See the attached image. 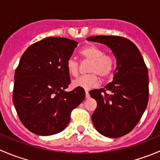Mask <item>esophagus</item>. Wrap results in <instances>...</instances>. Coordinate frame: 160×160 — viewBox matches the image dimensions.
<instances>
[{
	"mask_svg": "<svg viewBox=\"0 0 160 160\" xmlns=\"http://www.w3.org/2000/svg\"><path fill=\"white\" fill-rule=\"evenodd\" d=\"M85 94H86V98H90V94H89V92L88 90L85 91Z\"/></svg>",
	"mask_w": 160,
	"mask_h": 160,
	"instance_id": "esophagus-1",
	"label": "esophagus"
}]
</instances>
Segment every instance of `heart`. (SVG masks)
Returning a JSON list of instances; mask_svg holds the SVG:
<instances>
[{
  "instance_id": "b5f03b06",
  "label": "heart",
  "mask_w": 160,
  "mask_h": 160,
  "mask_svg": "<svg viewBox=\"0 0 160 160\" xmlns=\"http://www.w3.org/2000/svg\"><path fill=\"white\" fill-rule=\"evenodd\" d=\"M82 57L91 61L90 74L83 75L72 80V85L76 88L89 90L96 87L99 83V77L103 79L108 77L115 67V59L113 56L104 55V52L96 46H88L80 51ZM67 70L69 74L77 77L79 73V62L74 58H70L67 62Z\"/></svg>"
}]
</instances>
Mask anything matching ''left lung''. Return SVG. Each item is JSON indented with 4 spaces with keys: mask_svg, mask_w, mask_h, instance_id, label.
Here are the masks:
<instances>
[{
    "mask_svg": "<svg viewBox=\"0 0 160 160\" xmlns=\"http://www.w3.org/2000/svg\"><path fill=\"white\" fill-rule=\"evenodd\" d=\"M87 40L105 45L115 56L112 81L90 94L98 104L92 114L95 128L106 137L119 138L135 128L147 107L148 69L137 46L126 38L97 35Z\"/></svg>",
    "mask_w": 160,
    "mask_h": 160,
    "instance_id": "1",
    "label": "left lung"
}]
</instances>
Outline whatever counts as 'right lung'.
<instances>
[{"instance_id": "1", "label": "right lung", "mask_w": 160, "mask_h": 160, "mask_svg": "<svg viewBox=\"0 0 160 160\" xmlns=\"http://www.w3.org/2000/svg\"><path fill=\"white\" fill-rule=\"evenodd\" d=\"M78 42L49 37L25 50L14 72L13 103L20 121L30 132L52 135L65 129L71 111L85 98L83 88L70 83L67 62Z\"/></svg>"}]
</instances>
